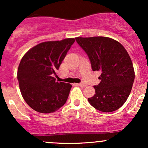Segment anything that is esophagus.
<instances>
[{"label":"esophagus","mask_w":148,"mask_h":148,"mask_svg":"<svg viewBox=\"0 0 148 148\" xmlns=\"http://www.w3.org/2000/svg\"><path fill=\"white\" fill-rule=\"evenodd\" d=\"M77 85L78 86H81V87H86V86H87V85H86V84H84V83H80V84H78Z\"/></svg>","instance_id":"obj_1"}]
</instances>
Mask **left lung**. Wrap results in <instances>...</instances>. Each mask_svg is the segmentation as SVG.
Wrapping results in <instances>:
<instances>
[{"mask_svg": "<svg viewBox=\"0 0 148 148\" xmlns=\"http://www.w3.org/2000/svg\"><path fill=\"white\" fill-rule=\"evenodd\" d=\"M87 53L93 71L101 72L95 94L88 101L96 109L112 112L127 101L133 86L135 73L131 58L120 42L107 37H76Z\"/></svg>", "mask_w": 148, "mask_h": 148, "instance_id": "8db88e82", "label": "left lung"}]
</instances>
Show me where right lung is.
<instances>
[{
	"instance_id": "add662e5",
	"label": "right lung",
	"mask_w": 148,
	"mask_h": 148,
	"mask_svg": "<svg viewBox=\"0 0 148 148\" xmlns=\"http://www.w3.org/2000/svg\"><path fill=\"white\" fill-rule=\"evenodd\" d=\"M74 38L39 44L28 51L18 67L20 91L27 104L39 113L56 111L65 103L72 85L53 77L74 42Z\"/></svg>"
}]
</instances>
